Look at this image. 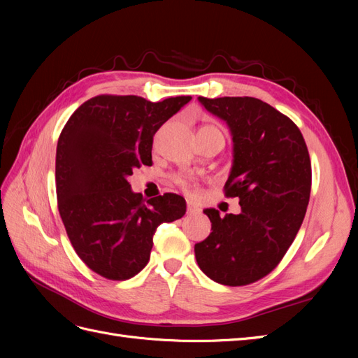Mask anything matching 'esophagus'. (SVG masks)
I'll return each mask as SVG.
<instances>
[{"instance_id": "34e87169", "label": "esophagus", "mask_w": 358, "mask_h": 358, "mask_svg": "<svg viewBox=\"0 0 358 358\" xmlns=\"http://www.w3.org/2000/svg\"><path fill=\"white\" fill-rule=\"evenodd\" d=\"M187 213L188 215H199L200 213V208L199 206L196 204V203H192V201H187Z\"/></svg>"}]
</instances>
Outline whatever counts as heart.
<instances>
[{
	"mask_svg": "<svg viewBox=\"0 0 358 358\" xmlns=\"http://www.w3.org/2000/svg\"><path fill=\"white\" fill-rule=\"evenodd\" d=\"M200 131H213V133H222V129L218 124H213V122H209V124H204ZM171 180L175 182V185L179 187L180 189L183 191H189L192 182H194V176L191 175H187V173H176V175L171 176Z\"/></svg>",
	"mask_w": 358,
	"mask_h": 358,
	"instance_id": "1",
	"label": "heart"
}]
</instances>
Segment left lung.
<instances>
[{"label":"left lung","mask_w":358,"mask_h":358,"mask_svg":"<svg viewBox=\"0 0 358 358\" xmlns=\"http://www.w3.org/2000/svg\"><path fill=\"white\" fill-rule=\"evenodd\" d=\"M199 100L231 129L234 161L224 194L239 199L241 213L206 209L212 233L194 252L215 282L249 285L272 272L300 230L312 185L308 146L288 116L254 96Z\"/></svg>","instance_id":"left-lung-1"}]
</instances>
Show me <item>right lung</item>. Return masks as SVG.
Here are the masks:
<instances>
[{"label": "right lung", "instance_id": "add662e5", "mask_svg": "<svg viewBox=\"0 0 358 358\" xmlns=\"http://www.w3.org/2000/svg\"><path fill=\"white\" fill-rule=\"evenodd\" d=\"M189 100L103 94L64 125L55 162L58 210L76 254L96 275L110 280L137 275L149 262L158 225L185 215L183 197L166 192L145 201L128 178L152 166L155 133Z\"/></svg>", "mask_w": 358, "mask_h": 358}]
</instances>
